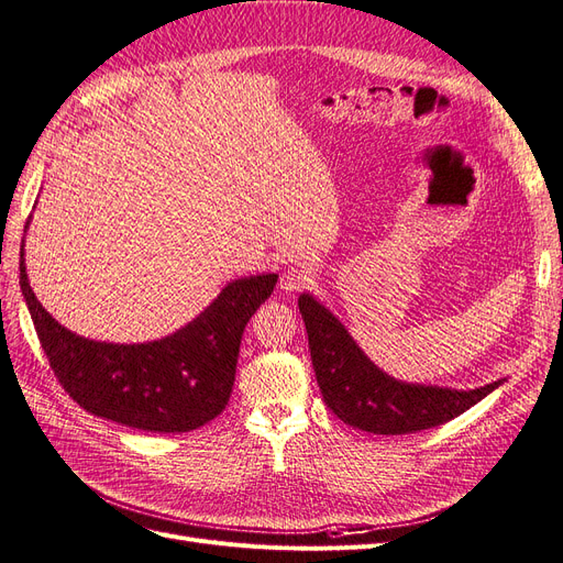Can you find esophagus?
Returning a JSON list of instances; mask_svg holds the SVG:
<instances>
[{
  "instance_id": "esophagus-1",
  "label": "esophagus",
  "mask_w": 563,
  "mask_h": 563,
  "mask_svg": "<svg viewBox=\"0 0 563 563\" xmlns=\"http://www.w3.org/2000/svg\"><path fill=\"white\" fill-rule=\"evenodd\" d=\"M309 284H312V277H309L305 269H298V267L286 269L279 279V288L284 290V294H296V290H302Z\"/></svg>"
}]
</instances>
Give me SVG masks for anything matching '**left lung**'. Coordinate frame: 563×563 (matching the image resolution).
Masks as SVG:
<instances>
[{"label":"left lung","instance_id":"left-lung-1","mask_svg":"<svg viewBox=\"0 0 563 563\" xmlns=\"http://www.w3.org/2000/svg\"><path fill=\"white\" fill-rule=\"evenodd\" d=\"M309 354L325 405L354 429L405 435L433 429L489 396L503 379L471 391L398 382L367 358L346 328L309 294L298 298Z\"/></svg>","mask_w":563,"mask_h":563}]
</instances>
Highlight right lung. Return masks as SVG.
Segmentation results:
<instances>
[{"label":"right lung","instance_id":"obj_1","mask_svg":"<svg viewBox=\"0 0 563 563\" xmlns=\"http://www.w3.org/2000/svg\"><path fill=\"white\" fill-rule=\"evenodd\" d=\"M275 284L277 275L230 282L200 317L163 340L95 342L67 331L36 300L21 251V290L57 382L86 412L146 433L196 431L225 410L244 325Z\"/></svg>","mask_w":563,"mask_h":563}]
</instances>
